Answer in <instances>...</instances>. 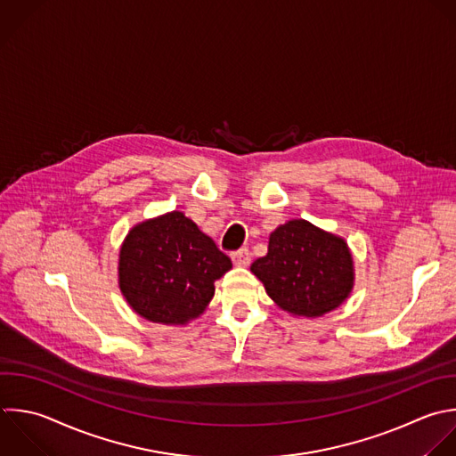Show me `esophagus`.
I'll use <instances>...</instances> for the list:
<instances>
[{
    "label": "esophagus",
    "mask_w": 456,
    "mask_h": 456,
    "mask_svg": "<svg viewBox=\"0 0 456 456\" xmlns=\"http://www.w3.org/2000/svg\"><path fill=\"white\" fill-rule=\"evenodd\" d=\"M232 260L237 267H248L251 262V253L246 248H242V249L232 253Z\"/></svg>",
    "instance_id": "1"
}]
</instances>
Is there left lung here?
<instances>
[{
  "mask_svg": "<svg viewBox=\"0 0 456 456\" xmlns=\"http://www.w3.org/2000/svg\"><path fill=\"white\" fill-rule=\"evenodd\" d=\"M278 308L315 319L338 308L354 285L347 242L305 219H290L269 235L267 255L251 264Z\"/></svg>",
  "mask_w": 456,
  "mask_h": 456,
  "instance_id": "obj_1",
  "label": "left lung"
}]
</instances>
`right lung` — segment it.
Masks as SVG:
<instances>
[{
    "instance_id": "add662e5",
    "label": "right lung",
    "mask_w": 456,
    "mask_h": 456,
    "mask_svg": "<svg viewBox=\"0 0 456 456\" xmlns=\"http://www.w3.org/2000/svg\"><path fill=\"white\" fill-rule=\"evenodd\" d=\"M232 269L183 212L173 210L135 224L119 249V289L146 321L185 326L198 319L216 292V280Z\"/></svg>"
}]
</instances>
